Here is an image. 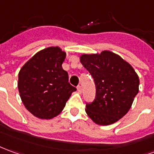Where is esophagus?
Segmentation results:
<instances>
[{"label":"esophagus","instance_id":"1","mask_svg":"<svg viewBox=\"0 0 154 154\" xmlns=\"http://www.w3.org/2000/svg\"><path fill=\"white\" fill-rule=\"evenodd\" d=\"M77 91H78L79 92H82V86H80V85H78V86H77Z\"/></svg>","mask_w":154,"mask_h":154}]
</instances>
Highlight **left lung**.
Listing matches in <instances>:
<instances>
[{
    "label": "left lung",
    "mask_w": 154,
    "mask_h": 154,
    "mask_svg": "<svg viewBox=\"0 0 154 154\" xmlns=\"http://www.w3.org/2000/svg\"><path fill=\"white\" fill-rule=\"evenodd\" d=\"M80 59L96 86L95 99L86 103L87 114L99 125L114 123L132 106L138 92V76L129 63L112 51L82 55Z\"/></svg>",
    "instance_id": "left-lung-1"
}]
</instances>
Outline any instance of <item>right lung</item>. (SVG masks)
<instances>
[{"instance_id": "obj_1", "label": "right lung", "mask_w": 154, "mask_h": 154, "mask_svg": "<svg viewBox=\"0 0 154 154\" xmlns=\"http://www.w3.org/2000/svg\"><path fill=\"white\" fill-rule=\"evenodd\" d=\"M66 53L59 47L38 51L20 70L18 90L27 110L42 119H51L63 110L77 88L62 69Z\"/></svg>"}]
</instances>
